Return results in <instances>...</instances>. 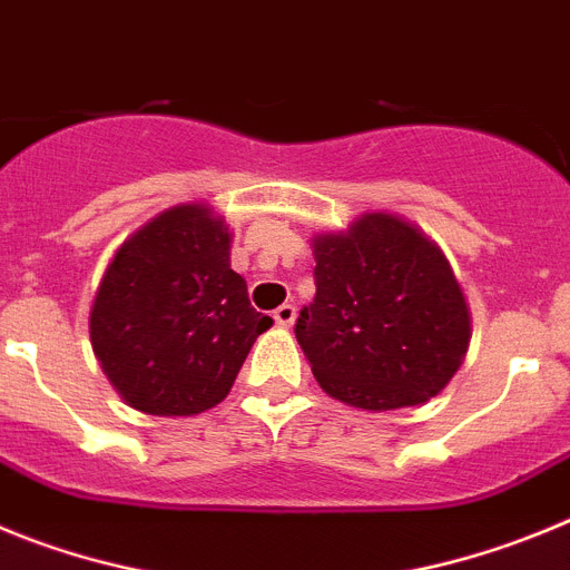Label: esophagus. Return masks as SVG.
Masks as SVG:
<instances>
[{"label":"esophagus","instance_id":"1","mask_svg":"<svg viewBox=\"0 0 570 570\" xmlns=\"http://www.w3.org/2000/svg\"><path fill=\"white\" fill-rule=\"evenodd\" d=\"M274 320H276V325H279V328H291V325H294V320H296V308H294V305H279V308L274 311Z\"/></svg>","mask_w":570,"mask_h":570}]
</instances>
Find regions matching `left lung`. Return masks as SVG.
<instances>
[{"label": "left lung", "mask_w": 570, "mask_h": 570, "mask_svg": "<svg viewBox=\"0 0 570 570\" xmlns=\"http://www.w3.org/2000/svg\"><path fill=\"white\" fill-rule=\"evenodd\" d=\"M316 296L296 342L334 400L365 411L422 405L471 340L465 296L434 242L391 214L314 239Z\"/></svg>", "instance_id": "left-lung-1"}]
</instances>
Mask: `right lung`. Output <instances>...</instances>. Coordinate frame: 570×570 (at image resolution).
I'll list each match as a JSON object with an SVG mask.
<instances>
[{
  "label": "right lung",
  "mask_w": 570,
  "mask_h": 570,
  "mask_svg": "<svg viewBox=\"0 0 570 570\" xmlns=\"http://www.w3.org/2000/svg\"><path fill=\"white\" fill-rule=\"evenodd\" d=\"M271 325L230 271L223 219L203 205H176L116 250L90 311V342L130 407L190 416L228 396Z\"/></svg>",
  "instance_id": "right-lung-1"
}]
</instances>
